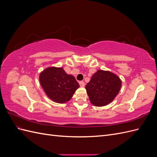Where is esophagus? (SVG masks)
Segmentation results:
<instances>
[{
  "mask_svg": "<svg viewBox=\"0 0 157 157\" xmlns=\"http://www.w3.org/2000/svg\"><path fill=\"white\" fill-rule=\"evenodd\" d=\"M79 84H80V86H81V87H84L85 86V83H84V81H80L79 82Z\"/></svg>",
  "mask_w": 157,
  "mask_h": 157,
  "instance_id": "34e87169",
  "label": "esophagus"
}]
</instances>
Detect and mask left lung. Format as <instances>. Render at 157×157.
<instances>
[{"mask_svg":"<svg viewBox=\"0 0 157 157\" xmlns=\"http://www.w3.org/2000/svg\"><path fill=\"white\" fill-rule=\"evenodd\" d=\"M121 84L117 75L108 71L98 70L86 85L90 102L97 107L107 105L117 96Z\"/></svg>","mask_w":157,"mask_h":157,"instance_id":"obj_1","label":"left lung"}]
</instances>
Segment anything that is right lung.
I'll use <instances>...</instances> for the list:
<instances>
[{"instance_id": "right-lung-1", "label": "right lung", "mask_w": 157, "mask_h": 157, "mask_svg": "<svg viewBox=\"0 0 157 157\" xmlns=\"http://www.w3.org/2000/svg\"><path fill=\"white\" fill-rule=\"evenodd\" d=\"M40 85L48 97L58 103L69 101L79 84L61 67L46 68L39 75Z\"/></svg>"}]
</instances>
